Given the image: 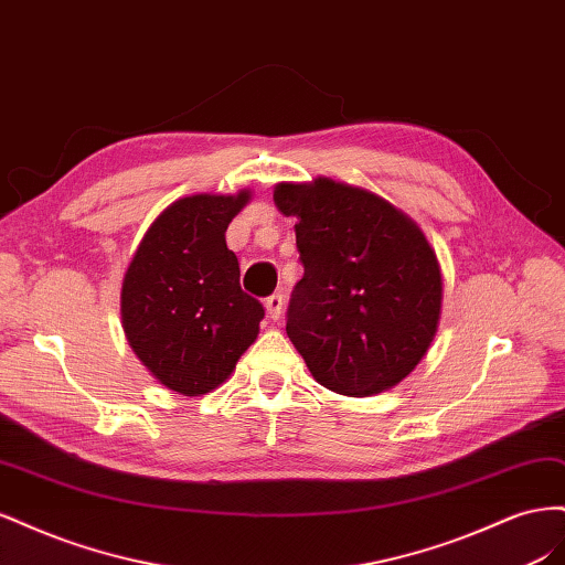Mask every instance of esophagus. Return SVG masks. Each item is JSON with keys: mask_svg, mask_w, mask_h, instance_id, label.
Returning <instances> with one entry per match:
<instances>
[{"mask_svg": "<svg viewBox=\"0 0 565 565\" xmlns=\"http://www.w3.org/2000/svg\"><path fill=\"white\" fill-rule=\"evenodd\" d=\"M282 295L280 292H276V295H270L268 299H266V313H268V318L270 320H280V316H282Z\"/></svg>", "mask_w": 565, "mask_h": 565, "instance_id": "esophagus-1", "label": "esophagus"}]
</instances>
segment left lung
I'll list each match as a JSON object with an SVG mask.
<instances>
[{"label":"left lung","mask_w":565,"mask_h":565,"mask_svg":"<svg viewBox=\"0 0 565 565\" xmlns=\"http://www.w3.org/2000/svg\"><path fill=\"white\" fill-rule=\"evenodd\" d=\"M303 264L287 337L313 380L365 398L401 384L429 351L443 309L438 256L415 218L365 188L318 177L276 183Z\"/></svg>","instance_id":"obj_1"}]
</instances>
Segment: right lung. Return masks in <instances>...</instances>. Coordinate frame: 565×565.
<instances>
[{
  "mask_svg": "<svg viewBox=\"0 0 565 565\" xmlns=\"http://www.w3.org/2000/svg\"><path fill=\"white\" fill-rule=\"evenodd\" d=\"M249 200V188L179 198L148 226L125 270L119 316L129 347L181 396L224 384L259 334L264 306L241 289L226 247V228Z\"/></svg>",
  "mask_w": 565,
  "mask_h": 565,
  "instance_id": "right-lung-1",
  "label": "right lung"
}]
</instances>
